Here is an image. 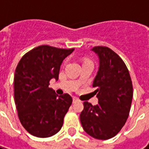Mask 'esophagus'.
Returning <instances> with one entry per match:
<instances>
[{"instance_id": "1", "label": "esophagus", "mask_w": 149, "mask_h": 149, "mask_svg": "<svg viewBox=\"0 0 149 149\" xmlns=\"http://www.w3.org/2000/svg\"><path fill=\"white\" fill-rule=\"evenodd\" d=\"M78 100H78V98L76 97H72V102H73V104H74V103H76V102L78 101Z\"/></svg>"}]
</instances>
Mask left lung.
Returning a JSON list of instances; mask_svg holds the SVG:
<instances>
[{
  "label": "left lung",
  "instance_id": "8db88e82",
  "mask_svg": "<svg viewBox=\"0 0 149 149\" xmlns=\"http://www.w3.org/2000/svg\"><path fill=\"white\" fill-rule=\"evenodd\" d=\"M100 58V67L93 80L98 104L84 103L80 121L84 131L94 139L107 140L120 132L129 115L133 86L129 71L122 58L110 48L92 49Z\"/></svg>",
  "mask_w": 149,
  "mask_h": 149
}]
</instances>
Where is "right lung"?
<instances>
[{
  "label": "right lung",
  "instance_id": "right-lung-1",
  "mask_svg": "<svg viewBox=\"0 0 149 149\" xmlns=\"http://www.w3.org/2000/svg\"><path fill=\"white\" fill-rule=\"evenodd\" d=\"M74 49L44 45L22 56L15 70L14 94L17 115L24 129L38 138H49L59 132L72 97L58 96L49 87L57 80L63 59Z\"/></svg>",
  "mask_w": 149,
  "mask_h": 149
}]
</instances>
